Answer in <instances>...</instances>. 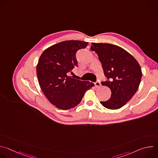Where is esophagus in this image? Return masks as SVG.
Returning a JSON list of instances; mask_svg holds the SVG:
<instances>
[{
    "instance_id": "1",
    "label": "esophagus",
    "mask_w": 158,
    "mask_h": 158,
    "mask_svg": "<svg viewBox=\"0 0 158 158\" xmlns=\"http://www.w3.org/2000/svg\"><path fill=\"white\" fill-rule=\"evenodd\" d=\"M95 86L97 87V88H98V87H100L101 86V84L100 83V82L99 81H96V82H95Z\"/></svg>"
}]
</instances>
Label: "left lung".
Returning a JSON list of instances; mask_svg holds the SVG:
<instances>
[{"mask_svg": "<svg viewBox=\"0 0 158 158\" xmlns=\"http://www.w3.org/2000/svg\"><path fill=\"white\" fill-rule=\"evenodd\" d=\"M91 49L98 55L107 81L102 85L110 88L111 96L101 104L109 109H118L124 106L138 91L142 71L131 54L114 44L93 42Z\"/></svg>", "mask_w": 158, "mask_h": 158, "instance_id": "8db88e82", "label": "left lung"}]
</instances>
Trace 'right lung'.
<instances>
[{"mask_svg": "<svg viewBox=\"0 0 158 158\" xmlns=\"http://www.w3.org/2000/svg\"><path fill=\"white\" fill-rule=\"evenodd\" d=\"M87 45L81 40L60 42L45 50L39 59L36 73L40 87L49 102L60 109L77 106L87 90L94 85L67 75L77 66L76 52Z\"/></svg>", "mask_w": 158, "mask_h": 158, "instance_id": "obj_1", "label": "right lung"}]
</instances>
